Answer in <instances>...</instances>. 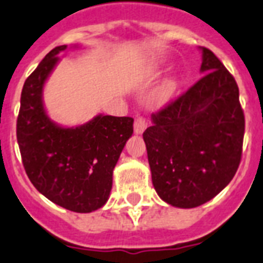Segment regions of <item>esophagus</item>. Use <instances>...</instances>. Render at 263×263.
Returning a JSON list of instances; mask_svg holds the SVG:
<instances>
[{
	"instance_id": "1",
	"label": "esophagus",
	"mask_w": 263,
	"mask_h": 263,
	"mask_svg": "<svg viewBox=\"0 0 263 263\" xmlns=\"http://www.w3.org/2000/svg\"><path fill=\"white\" fill-rule=\"evenodd\" d=\"M146 127H147V121L145 120L143 117H138V118L134 121V133L136 134H142Z\"/></svg>"
}]
</instances>
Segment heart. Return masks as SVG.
<instances>
[{
	"label": "heart",
	"mask_w": 263,
	"mask_h": 263,
	"mask_svg": "<svg viewBox=\"0 0 263 263\" xmlns=\"http://www.w3.org/2000/svg\"><path fill=\"white\" fill-rule=\"evenodd\" d=\"M177 82L176 80H166L161 86L157 89L156 94H154V101L157 105H162L170 100L174 90H176Z\"/></svg>",
	"instance_id": "b5f03b06"
}]
</instances>
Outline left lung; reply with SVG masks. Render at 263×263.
<instances>
[{
	"label": "left lung",
	"mask_w": 263,
	"mask_h": 263,
	"mask_svg": "<svg viewBox=\"0 0 263 263\" xmlns=\"http://www.w3.org/2000/svg\"><path fill=\"white\" fill-rule=\"evenodd\" d=\"M201 51V80L152 114L153 125L143 133L154 189L181 209L201 206L225 189L243 143L237 82L212 50Z\"/></svg>",
	"instance_id": "left-lung-1"
}]
</instances>
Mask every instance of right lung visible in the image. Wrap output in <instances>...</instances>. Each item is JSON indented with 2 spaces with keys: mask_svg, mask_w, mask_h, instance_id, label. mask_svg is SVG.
Wrapping results in <instances>:
<instances>
[{
  "mask_svg": "<svg viewBox=\"0 0 263 263\" xmlns=\"http://www.w3.org/2000/svg\"><path fill=\"white\" fill-rule=\"evenodd\" d=\"M66 45L50 50L26 78L17 118L22 163L35 189L55 205L90 213L109 199L116 167L133 134L132 117L98 114L89 122L64 127L44 107V86Z\"/></svg>",
  "mask_w": 263,
  "mask_h": 263,
  "instance_id": "1",
  "label": "right lung"
}]
</instances>
